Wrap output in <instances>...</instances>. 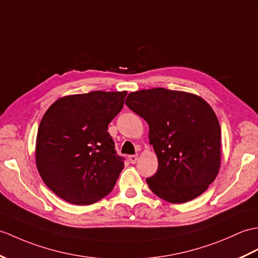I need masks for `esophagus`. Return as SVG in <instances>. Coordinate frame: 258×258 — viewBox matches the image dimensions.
<instances>
[{
	"label": "esophagus",
	"instance_id": "esophagus-1",
	"mask_svg": "<svg viewBox=\"0 0 258 258\" xmlns=\"http://www.w3.org/2000/svg\"><path fill=\"white\" fill-rule=\"evenodd\" d=\"M128 159L132 164H135L137 159H139V155H130L128 156Z\"/></svg>",
	"mask_w": 258,
	"mask_h": 258
}]
</instances>
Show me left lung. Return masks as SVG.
<instances>
[{
  "label": "left lung",
  "instance_id": "left-lung-1",
  "mask_svg": "<svg viewBox=\"0 0 258 258\" xmlns=\"http://www.w3.org/2000/svg\"><path fill=\"white\" fill-rule=\"evenodd\" d=\"M148 123L158 169L146 179L153 192L171 203L199 197L218 176L221 128L212 107L198 95L155 88L125 101Z\"/></svg>",
  "mask_w": 258,
  "mask_h": 258
}]
</instances>
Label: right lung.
<instances>
[{"label":"right lung","instance_id":"obj_1","mask_svg":"<svg viewBox=\"0 0 258 258\" xmlns=\"http://www.w3.org/2000/svg\"><path fill=\"white\" fill-rule=\"evenodd\" d=\"M126 91H93L57 100L41 118L36 165L45 184L69 203L88 206L114 188L124 168L107 125Z\"/></svg>","mask_w":258,"mask_h":258}]
</instances>
